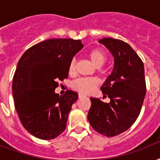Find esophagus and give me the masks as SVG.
<instances>
[{
	"label": "esophagus",
	"instance_id": "obj_1",
	"mask_svg": "<svg viewBox=\"0 0 160 160\" xmlns=\"http://www.w3.org/2000/svg\"><path fill=\"white\" fill-rule=\"evenodd\" d=\"M78 96H79V98H80V99H82V98L85 97V95H82V94H79V95H78Z\"/></svg>",
	"mask_w": 160,
	"mask_h": 160
}]
</instances>
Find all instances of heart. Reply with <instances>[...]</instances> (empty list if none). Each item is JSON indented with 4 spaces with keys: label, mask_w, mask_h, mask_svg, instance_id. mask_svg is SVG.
Wrapping results in <instances>:
<instances>
[{
    "label": "heart",
    "mask_w": 160,
    "mask_h": 160,
    "mask_svg": "<svg viewBox=\"0 0 160 160\" xmlns=\"http://www.w3.org/2000/svg\"><path fill=\"white\" fill-rule=\"evenodd\" d=\"M87 56L89 60L91 61L93 65L96 67H100V72H104L101 66L106 62L108 55L103 49L101 48H94L90 50L87 53ZM75 67H76V62L75 60H72L70 62L68 71L70 75H74L75 73ZM98 85V81L95 78H80L75 80L72 83V88L81 94H89L95 89Z\"/></svg>",
    "instance_id": "obj_1"
}]
</instances>
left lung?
<instances>
[{
  "label": "left lung",
  "instance_id": "1",
  "mask_svg": "<svg viewBox=\"0 0 160 160\" xmlns=\"http://www.w3.org/2000/svg\"><path fill=\"white\" fill-rule=\"evenodd\" d=\"M100 42L114 57L113 72L100 88L110 102L90 98L87 117L98 133L113 137L129 129L141 111L146 94L144 67L140 57L126 42L114 38H103Z\"/></svg>",
  "mask_w": 160,
  "mask_h": 160
}]
</instances>
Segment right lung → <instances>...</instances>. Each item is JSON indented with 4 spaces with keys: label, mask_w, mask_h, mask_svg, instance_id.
Masks as SVG:
<instances>
[{
    "label": "right lung",
    "mask_w": 160,
    "mask_h": 160,
    "mask_svg": "<svg viewBox=\"0 0 160 160\" xmlns=\"http://www.w3.org/2000/svg\"><path fill=\"white\" fill-rule=\"evenodd\" d=\"M80 40L50 39L22 55L13 76L14 104L24 128L36 138L52 139L64 132L78 94H55L59 81L68 78L73 57L83 48Z\"/></svg>",
    "instance_id": "right-lung-1"
}]
</instances>
